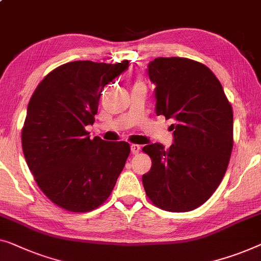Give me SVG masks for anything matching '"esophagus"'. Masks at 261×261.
<instances>
[{
	"instance_id": "1",
	"label": "esophagus",
	"mask_w": 261,
	"mask_h": 261,
	"mask_svg": "<svg viewBox=\"0 0 261 261\" xmlns=\"http://www.w3.org/2000/svg\"><path fill=\"white\" fill-rule=\"evenodd\" d=\"M140 149H141V147H140L139 145L130 146V150H132V154H133V155H137V154L140 152Z\"/></svg>"
}]
</instances>
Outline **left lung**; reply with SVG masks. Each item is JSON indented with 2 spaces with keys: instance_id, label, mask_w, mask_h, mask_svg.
<instances>
[{
  "instance_id": "8db88e82",
  "label": "left lung",
  "mask_w": 261,
  "mask_h": 261,
  "mask_svg": "<svg viewBox=\"0 0 261 261\" xmlns=\"http://www.w3.org/2000/svg\"><path fill=\"white\" fill-rule=\"evenodd\" d=\"M155 85V112L171 119L174 143H150L142 184L150 201L168 212H190L211 198L227 169L233 148V111L220 81L202 63L158 58L148 63Z\"/></svg>"
}]
</instances>
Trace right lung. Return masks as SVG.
I'll return each instance as SVG.
<instances>
[{
    "mask_svg": "<svg viewBox=\"0 0 261 261\" xmlns=\"http://www.w3.org/2000/svg\"><path fill=\"white\" fill-rule=\"evenodd\" d=\"M128 68L73 61L44 76L30 97L22 148L37 186L56 206L85 213L109 198L130 153L126 141L89 138L106 85Z\"/></svg>",
    "mask_w": 261,
    "mask_h": 261,
    "instance_id": "obj_1",
    "label": "right lung"
}]
</instances>
